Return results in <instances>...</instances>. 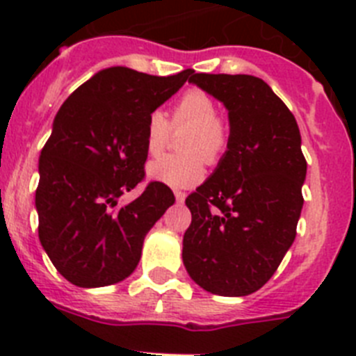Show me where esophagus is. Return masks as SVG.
Here are the masks:
<instances>
[{"label": "esophagus", "mask_w": 356, "mask_h": 356, "mask_svg": "<svg viewBox=\"0 0 356 356\" xmlns=\"http://www.w3.org/2000/svg\"><path fill=\"white\" fill-rule=\"evenodd\" d=\"M174 195H175V200H177L179 204H182V202H184V198H186V193H184V191L175 190V191H174Z\"/></svg>", "instance_id": "obj_1"}]
</instances>
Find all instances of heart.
I'll list each match as a JSON object with an SVG mask.
<instances>
[{
  "label": "heart",
  "mask_w": 356,
  "mask_h": 356,
  "mask_svg": "<svg viewBox=\"0 0 356 356\" xmlns=\"http://www.w3.org/2000/svg\"><path fill=\"white\" fill-rule=\"evenodd\" d=\"M214 99L206 92L191 88L175 101L172 108V126H191L182 149L186 154H168L147 166L152 181L170 188H190L206 175V159L216 163L229 147V127L216 115ZM170 124L161 111H152L147 118L145 149L150 156H159L170 140Z\"/></svg>",
  "instance_id": "obj_1"
}]
</instances>
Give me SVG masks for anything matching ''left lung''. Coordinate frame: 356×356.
Segmentation results:
<instances>
[{
  "label": "left lung",
  "mask_w": 356,
  "mask_h": 356,
  "mask_svg": "<svg viewBox=\"0 0 356 356\" xmlns=\"http://www.w3.org/2000/svg\"><path fill=\"white\" fill-rule=\"evenodd\" d=\"M190 83L229 111V147L186 198V271L202 289L246 296L273 277L296 238L307 161L289 108L261 78L195 74Z\"/></svg>",
  "instance_id": "left-lung-1"
}]
</instances>
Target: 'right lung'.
<instances>
[{"instance_id": "1", "label": "right lung", "mask_w": 356, "mask_h": 356, "mask_svg": "<svg viewBox=\"0 0 356 356\" xmlns=\"http://www.w3.org/2000/svg\"><path fill=\"white\" fill-rule=\"evenodd\" d=\"M193 74L150 76L110 67L67 97L38 159V239L70 284L104 287L129 277L142 246L175 202L161 182L122 204L145 177L147 118Z\"/></svg>"}]
</instances>
